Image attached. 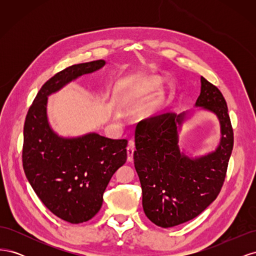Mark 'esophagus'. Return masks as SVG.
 <instances>
[{
  "label": "esophagus",
  "instance_id": "obj_1",
  "mask_svg": "<svg viewBox=\"0 0 256 256\" xmlns=\"http://www.w3.org/2000/svg\"><path fill=\"white\" fill-rule=\"evenodd\" d=\"M134 141H130L129 145L127 146L128 161H132V159H134Z\"/></svg>",
  "mask_w": 256,
  "mask_h": 256
}]
</instances>
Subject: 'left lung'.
I'll return each mask as SVG.
<instances>
[{"instance_id":"left-lung-1","label":"left lung","mask_w":256,"mask_h":256,"mask_svg":"<svg viewBox=\"0 0 256 256\" xmlns=\"http://www.w3.org/2000/svg\"><path fill=\"white\" fill-rule=\"evenodd\" d=\"M196 106L214 113L220 122L221 141L206 156L191 159L180 150L177 125L186 113L168 112L136 125L134 168L142 187L147 218L161 228L180 226L196 218L219 196L234 145L226 102L214 84L200 76Z\"/></svg>"}]
</instances>
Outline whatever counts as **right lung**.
<instances>
[{
	"label": "right lung",
	"instance_id": "1",
	"mask_svg": "<svg viewBox=\"0 0 256 256\" xmlns=\"http://www.w3.org/2000/svg\"><path fill=\"white\" fill-rule=\"evenodd\" d=\"M104 64L92 60L54 74L38 92L23 128L22 164L28 182L52 214L72 224L86 222L100 210L108 184L127 160L128 141L95 132L58 136L48 122V96Z\"/></svg>",
	"mask_w": 256,
	"mask_h": 256
}]
</instances>
